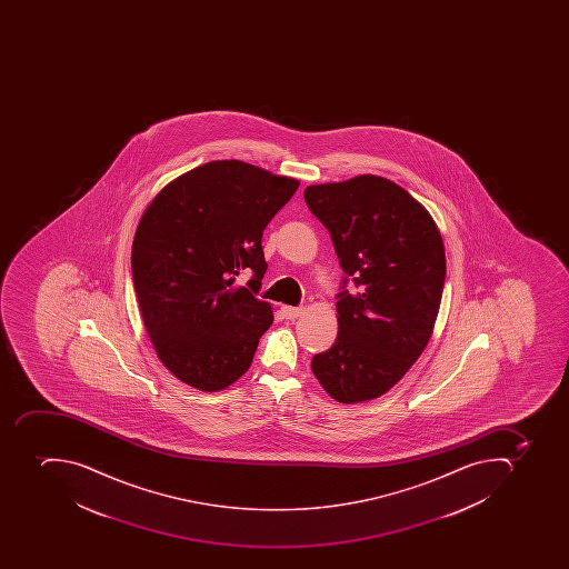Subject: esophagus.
<instances>
[{"mask_svg": "<svg viewBox=\"0 0 569 569\" xmlns=\"http://www.w3.org/2000/svg\"><path fill=\"white\" fill-rule=\"evenodd\" d=\"M282 317L287 318V320H296L302 315V308H291V306H282L281 308Z\"/></svg>", "mask_w": 569, "mask_h": 569, "instance_id": "esophagus-1", "label": "esophagus"}]
</instances>
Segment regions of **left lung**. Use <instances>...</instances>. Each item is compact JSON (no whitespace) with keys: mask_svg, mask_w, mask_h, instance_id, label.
Masks as SVG:
<instances>
[{"mask_svg":"<svg viewBox=\"0 0 569 569\" xmlns=\"http://www.w3.org/2000/svg\"><path fill=\"white\" fill-rule=\"evenodd\" d=\"M305 199L358 287L338 296V336L313 356L311 370L338 402L379 399L435 331L447 273L443 238L429 211L381 176L309 184Z\"/></svg>","mask_w":569,"mask_h":569,"instance_id":"left-lung-1","label":"left lung"}]
</instances>
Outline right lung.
Returning <instances> with one entry per match:
<instances>
[{
	"mask_svg": "<svg viewBox=\"0 0 569 569\" xmlns=\"http://www.w3.org/2000/svg\"><path fill=\"white\" fill-rule=\"evenodd\" d=\"M299 181L240 160L172 179L140 217L131 272L143 326L163 367L196 390H226L251 367L273 322L256 297L267 272L261 237ZM256 273L238 288L240 272Z\"/></svg>",
	"mask_w": 569,
	"mask_h": 569,
	"instance_id": "1",
	"label": "right lung"
}]
</instances>
